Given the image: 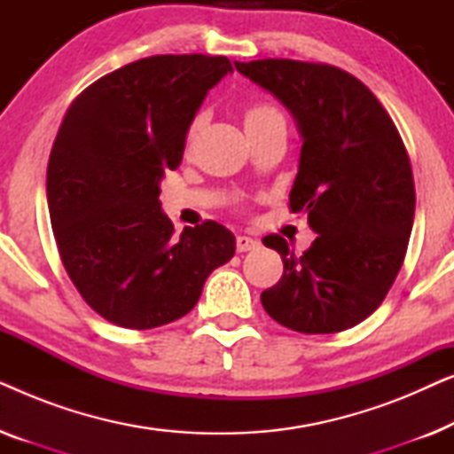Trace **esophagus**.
Segmentation results:
<instances>
[{"instance_id": "1", "label": "esophagus", "mask_w": 454, "mask_h": 454, "mask_svg": "<svg viewBox=\"0 0 454 454\" xmlns=\"http://www.w3.org/2000/svg\"><path fill=\"white\" fill-rule=\"evenodd\" d=\"M235 247H238V252L258 250L260 241L254 239V238H247V235H238V239H235Z\"/></svg>"}]
</instances>
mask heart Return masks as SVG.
Segmentation results:
<instances>
[{
  "label": "heart",
  "instance_id": "b5f03b06",
  "mask_svg": "<svg viewBox=\"0 0 454 454\" xmlns=\"http://www.w3.org/2000/svg\"><path fill=\"white\" fill-rule=\"evenodd\" d=\"M275 114H278V111L275 107H270V105H254V107L246 111V123L264 120V117L275 115Z\"/></svg>",
  "mask_w": 454,
  "mask_h": 454
}]
</instances>
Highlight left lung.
<instances>
[{"label": "left lung", "mask_w": 454, "mask_h": 454, "mask_svg": "<svg viewBox=\"0 0 454 454\" xmlns=\"http://www.w3.org/2000/svg\"><path fill=\"white\" fill-rule=\"evenodd\" d=\"M235 67L295 117L303 145L289 208L306 213L316 231L303 254L281 235L262 239L285 266L262 306L297 333L356 326L393 287L413 227V173L399 129L368 86L334 66L256 59Z\"/></svg>", "instance_id": "8db88e82"}]
</instances>
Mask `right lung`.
Segmentation results:
<instances>
[{"mask_svg": "<svg viewBox=\"0 0 454 454\" xmlns=\"http://www.w3.org/2000/svg\"><path fill=\"white\" fill-rule=\"evenodd\" d=\"M229 72L223 55H153L98 78L66 111L47 165L55 244L82 300L117 326L182 318L233 258L229 229L204 221L177 238L159 200L196 111Z\"/></svg>", "mask_w": 454, "mask_h": 454, "instance_id": "1", "label": "right lung"}]
</instances>
